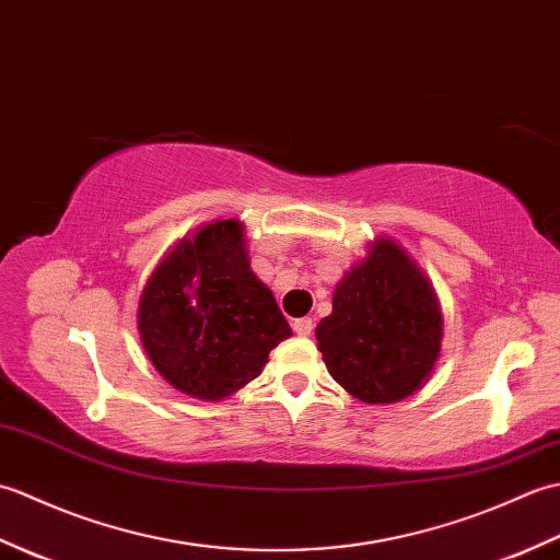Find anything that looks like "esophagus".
I'll return each mask as SVG.
<instances>
[{"mask_svg":"<svg viewBox=\"0 0 560 560\" xmlns=\"http://www.w3.org/2000/svg\"><path fill=\"white\" fill-rule=\"evenodd\" d=\"M313 329H315L313 317H301V319H295V323H293V331L299 337H311Z\"/></svg>","mask_w":560,"mask_h":560,"instance_id":"1","label":"esophagus"}]
</instances>
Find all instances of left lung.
I'll return each mask as SVG.
<instances>
[{
  "label": "left lung",
  "instance_id": "obj_1",
  "mask_svg": "<svg viewBox=\"0 0 560 560\" xmlns=\"http://www.w3.org/2000/svg\"><path fill=\"white\" fill-rule=\"evenodd\" d=\"M315 339L329 375L351 397L395 404L433 375L443 349V307L407 249L377 235L343 271Z\"/></svg>",
  "mask_w": 560,
  "mask_h": 560
}]
</instances>
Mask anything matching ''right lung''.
<instances>
[{
    "label": "right lung",
    "mask_w": 560,
    "mask_h": 560,
    "mask_svg": "<svg viewBox=\"0 0 560 560\" xmlns=\"http://www.w3.org/2000/svg\"><path fill=\"white\" fill-rule=\"evenodd\" d=\"M141 347L165 383L221 401L261 373L293 331L249 269L241 219L201 223L161 257L139 295Z\"/></svg>",
    "instance_id": "right-lung-1"
}]
</instances>
